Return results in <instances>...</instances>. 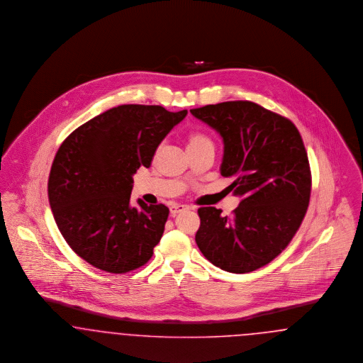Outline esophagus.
Wrapping results in <instances>:
<instances>
[{
  "label": "esophagus",
  "instance_id": "obj_1",
  "mask_svg": "<svg viewBox=\"0 0 363 363\" xmlns=\"http://www.w3.org/2000/svg\"><path fill=\"white\" fill-rule=\"evenodd\" d=\"M186 210H189V206L179 205V203H174V205L171 206V214L172 216H176V214H179L182 211H186Z\"/></svg>",
  "mask_w": 363,
  "mask_h": 363
}]
</instances>
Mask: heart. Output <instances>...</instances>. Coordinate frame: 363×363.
Listing matches in <instances>:
<instances>
[{
  "instance_id": "b5f03b06",
  "label": "heart",
  "mask_w": 363,
  "mask_h": 363,
  "mask_svg": "<svg viewBox=\"0 0 363 363\" xmlns=\"http://www.w3.org/2000/svg\"><path fill=\"white\" fill-rule=\"evenodd\" d=\"M206 141H210L206 135H203V134H198V133H194V134H191L189 137V147L196 146V145H201V143H203V142Z\"/></svg>"
}]
</instances>
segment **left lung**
<instances>
[{
    "mask_svg": "<svg viewBox=\"0 0 363 363\" xmlns=\"http://www.w3.org/2000/svg\"><path fill=\"white\" fill-rule=\"evenodd\" d=\"M220 133L221 174L241 196L232 216L201 207L195 241L214 266L245 274L263 267L289 245L306 214L312 174L298 128L279 113L247 101L189 111Z\"/></svg>",
    "mask_w": 363,
    "mask_h": 363,
    "instance_id": "left-lung-1",
    "label": "left lung"
}]
</instances>
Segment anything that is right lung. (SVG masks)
Wrapping results in <instances>:
<instances>
[{
  "mask_svg": "<svg viewBox=\"0 0 363 363\" xmlns=\"http://www.w3.org/2000/svg\"><path fill=\"white\" fill-rule=\"evenodd\" d=\"M187 110L123 104L76 128L60 146L48 176V201L69 247L94 267L126 274L146 264L169 208L130 206L133 174Z\"/></svg>",
  "mask_w": 363,
  "mask_h": 363,
  "instance_id": "obj_1",
  "label": "right lung"
}]
</instances>
